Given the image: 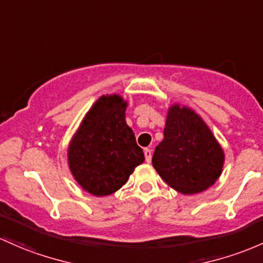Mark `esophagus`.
Wrapping results in <instances>:
<instances>
[{
	"instance_id": "34e87169",
	"label": "esophagus",
	"mask_w": 263,
	"mask_h": 263,
	"mask_svg": "<svg viewBox=\"0 0 263 263\" xmlns=\"http://www.w3.org/2000/svg\"><path fill=\"white\" fill-rule=\"evenodd\" d=\"M143 154H145V158H146V162H151L152 160V149L149 148H145V151H143Z\"/></svg>"
}]
</instances>
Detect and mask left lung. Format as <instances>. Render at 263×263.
Instances as JSON below:
<instances>
[{
	"label": "left lung",
	"instance_id": "8db88e82",
	"mask_svg": "<svg viewBox=\"0 0 263 263\" xmlns=\"http://www.w3.org/2000/svg\"><path fill=\"white\" fill-rule=\"evenodd\" d=\"M163 136L152 164L164 182L186 195L203 191L216 182L223 166V151L195 112L172 106Z\"/></svg>",
	"mask_w": 263,
	"mask_h": 263
}]
</instances>
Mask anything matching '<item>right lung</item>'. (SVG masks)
<instances>
[{
	"mask_svg": "<svg viewBox=\"0 0 263 263\" xmlns=\"http://www.w3.org/2000/svg\"><path fill=\"white\" fill-rule=\"evenodd\" d=\"M126 105L117 95L101 97L83 118L68 148L72 175L95 196L116 192L145 161L126 123Z\"/></svg>",
	"mask_w": 263,
	"mask_h": 263,
	"instance_id": "obj_1",
	"label": "right lung"
}]
</instances>
